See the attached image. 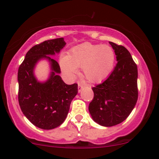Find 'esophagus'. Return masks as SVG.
<instances>
[{"instance_id": "esophagus-1", "label": "esophagus", "mask_w": 159, "mask_h": 159, "mask_svg": "<svg viewBox=\"0 0 159 159\" xmlns=\"http://www.w3.org/2000/svg\"><path fill=\"white\" fill-rule=\"evenodd\" d=\"M82 89H83V84H82L81 82H78V92H81Z\"/></svg>"}]
</instances>
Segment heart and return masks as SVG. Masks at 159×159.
<instances>
[{
    "instance_id": "obj_1",
    "label": "heart",
    "mask_w": 159,
    "mask_h": 159,
    "mask_svg": "<svg viewBox=\"0 0 159 159\" xmlns=\"http://www.w3.org/2000/svg\"><path fill=\"white\" fill-rule=\"evenodd\" d=\"M115 56L110 46L84 43L62 56L60 65L64 73L71 78L78 74V67H83L84 75L91 82H100L111 73Z\"/></svg>"
}]
</instances>
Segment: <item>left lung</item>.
<instances>
[{"instance_id":"8db88e82","label":"left lung","mask_w":159,"mask_h":159,"mask_svg":"<svg viewBox=\"0 0 159 159\" xmlns=\"http://www.w3.org/2000/svg\"><path fill=\"white\" fill-rule=\"evenodd\" d=\"M109 43L117 63L106 80L92 88L94 98L89 106L94 121L106 127L123 122L138 99L137 65L124 46Z\"/></svg>"}]
</instances>
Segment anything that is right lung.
Masks as SVG:
<instances>
[{
	"label": "right lung",
	"mask_w": 159,
	"mask_h": 159,
	"mask_svg": "<svg viewBox=\"0 0 159 159\" xmlns=\"http://www.w3.org/2000/svg\"><path fill=\"white\" fill-rule=\"evenodd\" d=\"M65 45L63 38H56L34 45L27 52L18 69L20 106L27 119L42 129H53L63 123L78 93V84L67 85L62 81L59 63L47 56L59 53ZM43 57L51 61L52 72L47 82L40 83L33 72L36 62Z\"/></svg>",
	"instance_id": "add662e5"
}]
</instances>
